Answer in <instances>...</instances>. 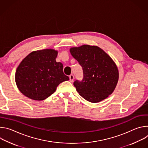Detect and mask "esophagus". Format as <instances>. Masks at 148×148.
Instances as JSON below:
<instances>
[{"label": "esophagus", "instance_id": "obj_1", "mask_svg": "<svg viewBox=\"0 0 148 148\" xmlns=\"http://www.w3.org/2000/svg\"><path fill=\"white\" fill-rule=\"evenodd\" d=\"M69 78H70V81L71 82H73V80H74V75H73V74H71V75L69 76Z\"/></svg>", "mask_w": 148, "mask_h": 148}]
</instances>
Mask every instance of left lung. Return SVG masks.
<instances>
[{
    "instance_id": "left-lung-1",
    "label": "left lung",
    "mask_w": 148,
    "mask_h": 148,
    "mask_svg": "<svg viewBox=\"0 0 148 148\" xmlns=\"http://www.w3.org/2000/svg\"><path fill=\"white\" fill-rule=\"evenodd\" d=\"M70 51L82 67V80L74 82L79 94L92 103L107 98L114 91L119 78L115 62L102 49L95 46L82 45L72 47Z\"/></svg>"
}]
</instances>
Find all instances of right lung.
Segmentation results:
<instances>
[{
    "label": "right lung",
    "instance_id": "right-lung-1",
    "mask_svg": "<svg viewBox=\"0 0 148 148\" xmlns=\"http://www.w3.org/2000/svg\"><path fill=\"white\" fill-rule=\"evenodd\" d=\"M54 49L34 51L20 62L15 74L16 85L24 95L34 100H44L53 94L57 86L69 77L63 73V65L56 58Z\"/></svg>",
    "mask_w": 148,
    "mask_h": 148
}]
</instances>
